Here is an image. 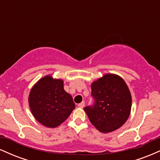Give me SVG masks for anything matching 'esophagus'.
I'll return each mask as SVG.
<instances>
[{"label": "esophagus", "instance_id": "esophagus-1", "mask_svg": "<svg viewBox=\"0 0 160 160\" xmlns=\"http://www.w3.org/2000/svg\"><path fill=\"white\" fill-rule=\"evenodd\" d=\"M84 106H85V102H82L81 103L78 104V107L80 108H82L84 107Z\"/></svg>", "mask_w": 160, "mask_h": 160}]
</instances>
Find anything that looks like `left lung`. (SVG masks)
<instances>
[{
  "label": "left lung",
  "instance_id": "1",
  "mask_svg": "<svg viewBox=\"0 0 160 160\" xmlns=\"http://www.w3.org/2000/svg\"><path fill=\"white\" fill-rule=\"evenodd\" d=\"M94 103L84 111L91 123L104 133L114 131L129 117L132 97L127 85L120 77L105 74L91 86Z\"/></svg>",
  "mask_w": 160,
  "mask_h": 160
}]
</instances>
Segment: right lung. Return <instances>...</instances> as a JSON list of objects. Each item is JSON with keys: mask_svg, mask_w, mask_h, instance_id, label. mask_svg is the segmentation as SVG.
I'll use <instances>...</instances> for the list:
<instances>
[{"mask_svg": "<svg viewBox=\"0 0 160 160\" xmlns=\"http://www.w3.org/2000/svg\"><path fill=\"white\" fill-rule=\"evenodd\" d=\"M63 81L46 76L33 86L28 102L32 114L40 123L55 128L67 120L75 104L64 89Z\"/></svg>", "mask_w": 160, "mask_h": 160, "instance_id": "obj_1", "label": "right lung"}]
</instances>
